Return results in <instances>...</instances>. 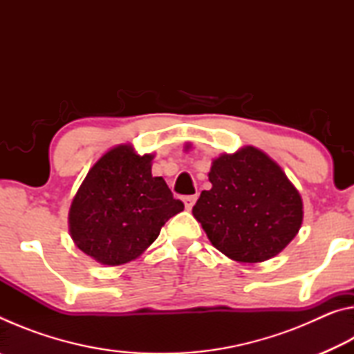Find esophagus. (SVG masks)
<instances>
[{
  "mask_svg": "<svg viewBox=\"0 0 354 354\" xmlns=\"http://www.w3.org/2000/svg\"><path fill=\"white\" fill-rule=\"evenodd\" d=\"M196 198H198V195H189V196H184V205H185V209H192V207H194Z\"/></svg>",
  "mask_w": 354,
  "mask_h": 354,
  "instance_id": "obj_1",
  "label": "esophagus"
}]
</instances>
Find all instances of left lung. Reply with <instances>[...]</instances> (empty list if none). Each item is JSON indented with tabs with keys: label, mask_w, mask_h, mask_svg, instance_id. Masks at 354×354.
<instances>
[{
	"label": "left lung",
	"mask_w": 354,
	"mask_h": 354,
	"mask_svg": "<svg viewBox=\"0 0 354 354\" xmlns=\"http://www.w3.org/2000/svg\"><path fill=\"white\" fill-rule=\"evenodd\" d=\"M209 181L194 206L215 248L237 262H262L283 251L303 221L298 190L267 154L245 147L212 162Z\"/></svg>",
	"instance_id": "left-lung-1"
}]
</instances>
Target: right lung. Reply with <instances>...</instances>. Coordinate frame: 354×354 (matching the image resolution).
I'll return each mask as SVG.
<instances>
[{
  "label": "right lung",
  "mask_w": 354,
  "mask_h": 354,
  "mask_svg": "<svg viewBox=\"0 0 354 354\" xmlns=\"http://www.w3.org/2000/svg\"><path fill=\"white\" fill-rule=\"evenodd\" d=\"M151 159L129 145L111 149L87 173L71 203V239L104 266L136 259L165 221L184 209L164 179L151 175Z\"/></svg>",
  "instance_id": "right-lung-1"
}]
</instances>
